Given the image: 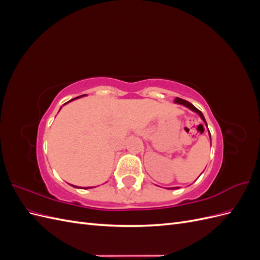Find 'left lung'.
Segmentation results:
<instances>
[{
	"instance_id": "8db88e82",
	"label": "left lung",
	"mask_w": 260,
	"mask_h": 260,
	"mask_svg": "<svg viewBox=\"0 0 260 260\" xmlns=\"http://www.w3.org/2000/svg\"><path fill=\"white\" fill-rule=\"evenodd\" d=\"M175 103H177V104H180V105H183V106H185V107H187L188 109H191V111H193L194 113H196V114H199V116L202 118V120L205 122V124L207 125V122H206V120H205V117H204V115L202 114V112L201 111H199L198 108H196L194 105H192L190 102H187V101H184V100H182V99H180V98H176L175 99ZM208 128V127H207ZM208 132H209V130H208ZM209 137H210V132H209ZM210 145H211V138H210ZM170 190H174V188H179V187H169Z\"/></svg>"
}]
</instances>
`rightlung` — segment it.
<instances>
[{"label":"right lung","instance_id":"1","mask_svg":"<svg viewBox=\"0 0 260 260\" xmlns=\"http://www.w3.org/2000/svg\"><path fill=\"white\" fill-rule=\"evenodd\" d=\"M82 96H85V94H83V95H80V96H77V98H75V99H73V100H70V101H68L67 103H69V102H72V101H74V100H77V99H79V98H82ZM67 103H65L64 105H66ZM61 108V107H60ZM72 185V184H70ZM72 186H74V187H77V188H82V187H79V186H76V185H72ZM94 187V186H93ZM83 188H90V187H83Z\"/></svg>","mask_w":260,"mask_h":260}]
</instances>
